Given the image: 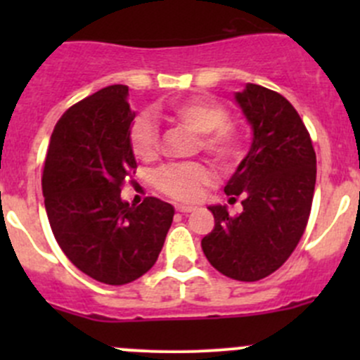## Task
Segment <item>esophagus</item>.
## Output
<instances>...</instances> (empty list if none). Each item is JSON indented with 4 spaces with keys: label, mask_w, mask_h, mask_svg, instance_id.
Segmentation results:
<instances>
[{
    "label": "esophagus",
    "mask_w": 360,
    "mask_h": 360,
    "mask_svg": "<svg viewBox=\"0 0 360 360\" xmlns=\"http://www.w3.org/2000/svg\"><path fill=\"white\" fill-rule=\"evenodd\" d=\"M176 210L177 212H191V210H195V207L193 205H186V203H177L176 205Z\"/></svg>",
    "instance_id": "1"
}]
</instances>
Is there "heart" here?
<instances>
[{"label":"heart","instance_id":"obj_1","mask_svg":"<svg viewBox=\"0 0 360 360\" xmlns=\"http://www.w3.org/2000/svg\"><path fill=\"white\" fill-rule=\"evenodd\" d=\"M157 116L167 122L186 127L200 134V146L214 160L226 165L238 155L237 130L226 122L228 111L219 103L202 97L176 101ZM130 148L139 160H151L158 151V132L148 116H139L130 129ZM212 179V170L205 163L167 165L155 176V184L162 193L176 200H197L200 188Z\"/></svg>","mask_w":360,"mask_h":360}]
</instances>
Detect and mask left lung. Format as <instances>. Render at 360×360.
Here are the masks:
<instances>
[{
    "label": "left lung",
    "mask_w": 360,
    "mask_h": 360,
    "mask_svg": "<svg viewBox=\"0 0 360 360\" xmlns=\"http://www.w3.org/2000/svg\"><path fill=\"white\" fill-rule=\"evenodd\" d=\"M233 99L252 143L224 193L230 200L240 197L244 210L231 217L226 205H209L214 230L202 238V250L226 277L256 282L278 270L303 237L317 158L307 127L281 94L248 83Z\"/></svg>",
    "instance_id": "obj_1"
}]
</instances>
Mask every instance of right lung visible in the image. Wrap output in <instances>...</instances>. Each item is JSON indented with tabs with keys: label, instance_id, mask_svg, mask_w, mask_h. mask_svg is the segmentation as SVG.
Here are the masks:
<instances>
[{
	"label": "right lung",
	"instance_id": "1",
	"mask_svg": "<svg viewBox=\"0 0 360 360\" xmlns=\"http://www.w3.org/2000/svg\"><path fill=\"white\" fill-rule=\"evenodd\" d=\"M129 86L110 85L60 116L50 137L41 186L53 237L89 277L123 285L146 274L165 242L174 207L122 200L123 179L137 167L130 148L136 112Z\"/></svg>",
	"mask_w": 360,
	"mask_h": 360
}]
</instances>
